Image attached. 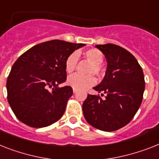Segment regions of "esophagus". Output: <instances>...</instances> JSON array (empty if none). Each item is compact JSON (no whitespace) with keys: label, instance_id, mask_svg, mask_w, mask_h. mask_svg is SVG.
<instances>
[{"label":"esophagus","instance_id":"esophagus-1","mask_svg":"<svg viewBox=\"0 0 159 159\" xmlns=\"http://www.w3.org/2000/svg\"><path fill=\"white\" fill-rule=\"evenodd\" d=\"M73 93H76V92H77V90H76V89L73 88Z\"/></svg>","mask_w":159,"mask_h":159}]
</instances>
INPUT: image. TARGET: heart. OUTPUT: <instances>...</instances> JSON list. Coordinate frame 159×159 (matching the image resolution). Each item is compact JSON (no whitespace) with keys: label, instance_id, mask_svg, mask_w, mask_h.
<instances>
[{"label":"heart","instance_id":"1","mask_svg":"<svg viewBox=\"0 0 159 159\" xmlns=\"http://www.w3.org/2000/svg\"><path fill=\"white\" fill-rule=\"evenodd\" d=\"M84 56L87 61L92 64V66L89 69V73H95V75H101V65L104 61V55L100 50L97 49H90L84 52ZM78 63V54L77 52L72 53L68 55L65 61V69L68 73H73L75 70ZM96 79L93 75L81 76L74 74L68 77L67 83L76 90H86L94 86Z\"/></svg>","mask_w":159,"mask_h":159}]
</instances>
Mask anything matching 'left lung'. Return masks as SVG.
<instances>
[{"label": "left lung", "instance_id": "8db88e82", "mask_svg": "<svg viewBox=\"0 0 159 159\" xmlns=\"http://www.w3.org/2000/svg\"><path fill=\"white\" fill-rule=\"evenodd\" d=\"M107 60L105 76L93 87L105 98L88 95L82 104L86 122L104 131L128 124L140 108L144 91V73L133 55L113 44L96 45Z\"/></svg>", "mask_w": 159, "mask_h": 159}]
</instances>
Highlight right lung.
I'll use <instances>...</instances> for the list:
<instances>
[{"mask_svg": "<svg viewBox=\"0 0 159 159\" xmlns=\"http://www.w3.org/2000/svg\"><path fill=\"white\" fill-rule=\"evenodd\" d=\"M86 44L52 40L33 46L17 59L6 82L7 99L17 118L41 128L60 119L73 95L66 81L68 55ZM49 88H52L51 91Z\"/></svg>", "mask_w": 159, "mask_h": 159, "instance_id": "add662e5", "label": "right lung"}]
</instances>
